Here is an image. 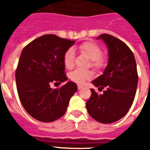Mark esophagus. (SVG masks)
<instances>
[{"label": "esophagus", "instance_id": "obj_1", "mask_svg": "<svg viewBox=\"0 0 150 150\" xmlns=\"http://www.w3.org/2000/svg\"><path fill=\"white\" fill-rule=\"evenodd\" d=\"M77 88H78V90H80L81 88H83V86H80V85H78Z\"/></svg>", "mask_w": 150, "mask_h": 150}]
</instances>
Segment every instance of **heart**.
Returning <instances> with one entry per match:
<instances>
[{
    "label": "heart",
    "instance_id": "obj_1",
    "mask_svg": "<svg viewBox=\"0 0 150 150\" xmlns=\"http://www.w3.org/2000/svg\"><path fill=\"white\" fill-rule=\"evenodd\" d=\"M79 51L83 55L91 60L90 64L92 67L99 70L106 66V59L102 55V50L97 44L91 42H85L79 45ZM75 52L73 49L67 50L64 55V65L67 69H72L74 66ZM93 76V72L89 70L82 71L75 70L69 74V78L78 84H82L87 79H90Z\"/></svg>",
    "mask_w": 150,
    "mask_h": 150
}]
</instances>
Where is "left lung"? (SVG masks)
<instances>
[{
    "label": "left lung",
    "mask_w": 150,
    "mask_h": 150,
    "mask_svg": "<svg viewBox=\"0 0 150 150\" xmlns=\"http://www.w3.org/2000/svg\"><path fill=\"white\" fill-rule=\"evenodd\" d=\"M108 50V63L104 73L92 81L102 95L91 88V95L86 102L88 114L104 124L115 122L124 117L133 104L138 76L134 55L124 42L110 34H100Z\"/></svg>",
    "instance_id": "8db88e82"
}]
</instances>
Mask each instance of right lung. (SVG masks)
Instances as JSON below:
<instances>
[{"instance_id": "right-lung-1", "label": "right lung", "mask_w": 150, "mask_h": 150, "mask_svg": "<svg viewBox=\"0 0 150 150\" xmlns=\"http://www.w3.org/2000/svg\"><path fill=\"white\" fill-rule=\"evenodd\" d=\"M74 43L46 34L22 50L16 72L17 91L26 112L38 121L51 122L62 117L77 91L76 84L71 81L60 88L50 87L52 82L67 81L64 55Z\"/></svg>"}]
</instances>
